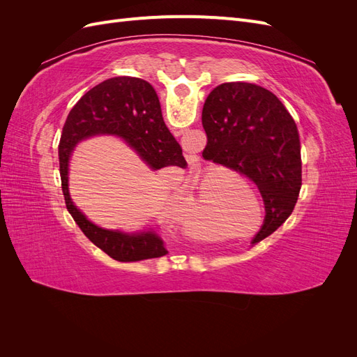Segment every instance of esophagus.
<instances>
[{
    "label": "esophagus",
    "mask_w": 357,
    "mask_h": 357,
    "mask_svg": "<svg viewBox=\"0 0 357 357\" xmlns=\"http://www.w3.org/2000/svg\"><path fill=\"white\" fill-rule=\"evenodd\" d=\"M189 167L193 169L195 167H198V158L195 156V158H190L189 159Z\"/></svg>",
    "instance_id": "34e87169"
}]
</instances>
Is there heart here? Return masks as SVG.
Returning a JSON list of instances; mask_svg holds the SVG:
<instances>
[{
    "label": "heart",
    "instance_id": "heart-1",
    "mask_svg": "<svg viewBox=\"0 0 357 357\" xmlns=\"http://www.w3.org/2000/svg\"><path fill=\"white\" fill-rule=\"evenodd\" d=\"M207 180L208 178H204L201 183H199V186H198V189H197V193H195V197H193L192 199H190V193L188 192V193H185V197L181 198V210H184L185 207V204L190 200L191 202L188 206L186 211H185V220H183V228H185L186 231H189V228H190V225L193 223V220H195L197 218L198 219H207L205 218V213H204V204H205V197H204V189H205V183H207Z\"/></svg>",
    "mask_w": 357,
    "mask_h": 357
}]
</instances>
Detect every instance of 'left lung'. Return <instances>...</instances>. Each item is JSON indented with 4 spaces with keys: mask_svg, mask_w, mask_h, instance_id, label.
<instances>
[{
    "mask_svg": "<svg viewBox=\"0 0 357 357\" xmlns=\"http://www.w3.org/2000/svg\"><path fill=\"white\" fill-rule=\"evenodd\" d=\"M207 134L202 158L253 181L265 219L253 244L282 226L294 211L302 185L299 132L277 96L243 82L219 84L202 110Z\"/></svg>",
    "mask_w": 357,
    "mask_h": 357,
    "instance_id": "left-lung-1",
    "label": "left lung"
}]
</instances>
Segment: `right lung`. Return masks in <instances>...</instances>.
<instances>
[{"label":"right lung","mask_w":357,"mask_h":357,"mask_svg":"<svg viewBox=\"0 0 357 357\" xmlns=\"http://www.w3.org/2000/svg\"><path fill=\"white\" fill-rule=\"evenodd\" d=\"M98 134L122 137L143 160L159 169L186 168L181 147L162 119L153 86L137 77H113L96 84L75 104L59 142V172L67 210L83 234L119 262H137L165 256L164 241L153 232L123 234L107 231L89 222L73 204L68 193V159L80 139Z\"/></svg>","instance_id":"add662e5"}]
</instances>
